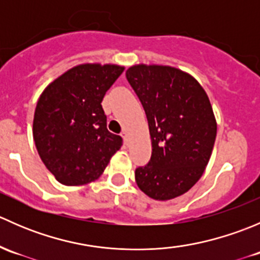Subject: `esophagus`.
<instances>
[{
    "label": "esophagus",
    "instance_id": "1",
    "mask_svg": "<svg viewBox=\"0 0 260 260\" xmlns=\"http://www.w3.org/2000/svg\"><path fill=\"white\" fill-rule=\"evenodd\" d=\"M122 137H123V140H124V142L127 143V145H128V136H127V131H123V132H122Z\"/></svg>",
    "mask_w": 260,
    "mask_h": 260
}]
</instances>
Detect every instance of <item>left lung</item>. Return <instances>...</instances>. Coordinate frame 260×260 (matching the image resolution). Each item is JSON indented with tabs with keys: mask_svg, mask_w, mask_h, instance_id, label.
Listing matches in <instances>:
<instances>
[{
	"mask_svg": "<svg viewBox=\"0 0 260 260\" xmlns=\"http://www.w3.org/2000/svg\"><path fill=\"white\" fill-rule=\"evenodd\" d=\"M125 77L145 109L152 141L151 159L136 169V182L154 200L183 195L203 176L216 138L208 94L172 67L133 65Z\"/></svg>",
	"mask_w": 260,
	"mask_h": 260,
	"instance_id": "1",
	"label": "left lung"
}]
</instances>
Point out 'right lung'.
I'll return each mask as SVG.
<instances>
[{
	"label": "right lung",
	"instance_id": "right-lung-1",
	"mask_svg": "<svg viewBox=\"0 0 260 260\" xmlns=\"http://www.w3.org/2000/svg\"><path fill=\"white\" fill-rule=\"evenodd\" d=\"M124 68L81 64L50 83L36 104L32 135L46 169L60 183L99 179L122 137L107 129L102 101Z\"/></svg>",
	"mask_w": 260,
	"mask_h": 260
}]
</instances>
